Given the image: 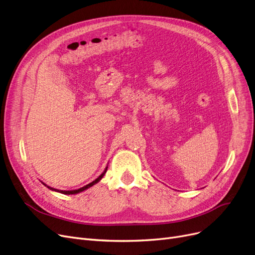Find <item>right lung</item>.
I'll list each match as a JSON object with an SVG mask.
<instances>
[{"label":"right lung","mask_w":255,"mask_h":255,"mask_svg":"<svg viewBox=\"0 0 255 255\" xmlns=\"http://www.w3.org/2000/svg\"><path fill=\"white\" fill-rule=\"evenodd\" d=\"M107 168H108V167L105 168V170L103 171V173L97 178V180H94V181L91 182L90 184H88V185H86V186H84V187L80 188V189H75V190H58V189H54V188H51V187H49V186H47V185L44 184V183H43V185H45L47 188H48V189H50V190H52V191H56V192H60V193H63V194H77V193H80V192H82V191H84V190L88 189V188L92 187L93 185H96L97 183H99V182L102 180V178H103V176L105 175V173H106V171H107Z\"/></svg>","instance_id":"1"}]
</instances>
